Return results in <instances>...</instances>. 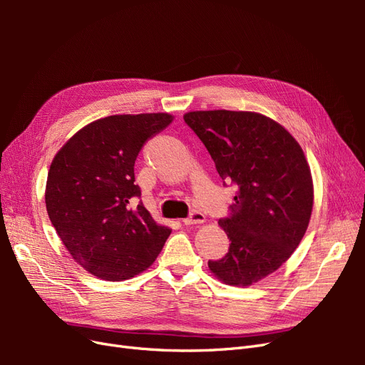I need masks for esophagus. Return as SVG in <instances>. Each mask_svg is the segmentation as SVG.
I'll return each instance as SVG.
<instances>
[{
    "label": "esophagus",
    "instance_id": "obj_1",
    "mask_svg": "<svg viewBox=\"0 0 365 365\" xmlns=\"http://www.w3.org/2000/svg\"><path fill=\"white\" fill-rule=\"evenodd\" d=\"M205 222V216L201 212H193L189 217L182 219L184 225H195V224H204Z\"/></svg>",
    "mask_w": 365,
    "mask_h": 365
}]
</instances>
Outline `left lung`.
I'll return each instance as SVG.
<instances>
[{"instance_id":"1","label":"left lung","mask_w":365,"mask_h":365,"mask_svg":"<svg viewBox=\"0 0 365 365\" xmlns=\"http://www.w3.org/2000/svg\"><path fill=\"white\" fill-rule=\"evenodd\" d=\"M184 120L220 178L237 187L231 216L219 220L230 250L208 260V268L222 283L247 288L277 271L300 245L314 205L311 168L298 141L263 114L215 109L190 111Z\"/></svg>"}]
</instances>
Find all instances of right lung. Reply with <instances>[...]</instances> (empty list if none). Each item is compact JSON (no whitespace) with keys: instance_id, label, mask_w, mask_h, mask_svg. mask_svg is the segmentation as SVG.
Wrapping results in <instances>:
<instances>
[{"instance_id":"add662e5","label":"right lung","mask_w":365,"mask_h":365,"mask_svg":"<svg viewBox=\"0 0 365 365\" xmlns=\"http://www.w3.org/2000/svg\"><path fill=\"white\" fill-rule=\"evenodd\" d=\"M168 113L121 114L91 121L54 155L46 205L51 224L83 269L98 279L135 277L155 262L172 230L141 202L134 164L143 145L172 123Z\"/></svg>"}]
</instances>
